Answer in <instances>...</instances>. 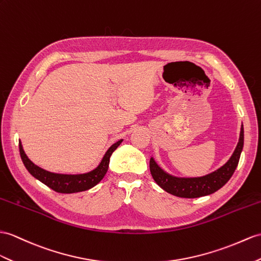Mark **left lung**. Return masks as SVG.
I'll use <instances>...</instances> for the list:
<instances>
[{
  "mask_svg": "<svg viewBox=\"0 0 261 261\" xmlns=\"http://www.w3.org/2000/svg\"><path fill=\"white\" fill-rule=\"evenodd\" d=\"M244 147V127L241 125L238 144L234 148L232 155L226 164L216 169L213 173H209L200 177H178L165 171L160 165L156 163L154 157H150L149 168L152 178L167 193L182 197V198H198V197L214 194L220 189L230 179L233 171L236 170L240 154Z\"/></svg>",
  "mask_w": 261,
  "mask_h": 261,
  "instance_id": "obj_1",
  "label": "left lung"
}]
</instances>
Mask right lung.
<instances>
[{
  "instance_id": "1",
  "label": "right lung",
  "mask_w": 261,
  "mask_h": 261,
  "mask_svg": "<svg viewBox=\"0 0 261 261\" xmlns=\"http://www.w3.org/2000/svg\"><path fill=\"white\" fill-rule=\"evenodd\" d=\"M123 141L124 139H119L116 143H114L111 147L106 150L104 157L101 158L100 163L98 164V166L96 168H94L93 170L88 171V173L84 174H59L43 169L37 166V165H35L28 157V155L25 154L21 141L18 146H20V154L24 166L34 178L40 180L44 185H46L47 187L55 190L57 193L73 194L91 189L94 186H96L97 184L104 178V176L107 173V169H109L110 158L113 154V151L122 144Z\"/></svg>"
}]
</instances>
